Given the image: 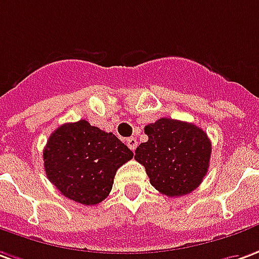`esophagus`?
I'll list each match as a JSON object with an SVG mask.
<instances>
[{
	"label": "esophagus",
	"instance_id": "obj_1",
	"mask_svg": "<svg viewBox=\"0 0 259 259\" xmlns=\"http://www.w3.org/2000/svg\"><path fill=\"white\" fill-rule=\"evenodd\" d=\"M126 144H127V147H129L130 150H133V151H135L136 147H137V140H136L135 137H129V139H127V142H126Z\"/></svg>",
	"mask_w": 259,
	"mask_h": 259
}]
</instances>
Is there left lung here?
I'll return each instance as SVG.
<instances>
[{
    "instance_id": "left-lung-1",
    "label": "left lung",
    "mask_w": 259,
    "mask_h": 259,
    "mask_svg": "<svg viewBox=\"0 0 259 259\" xmlns=\"http://www.w3.org/2000/svg\"><path fill=\"white\" fill-rule=\"evenodd\" d=\"M148 140L136 148V161L146 168L150 184L162 195L184 196L207 174L211 143L193 123L161 117L147 124Z\"/></svg>"
}]
</instances>
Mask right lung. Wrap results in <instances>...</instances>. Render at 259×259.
Masks as SVG:
<instances>
[{
	"instance_id": "1",
	"label": "right lung",
	"mask_w": 259,
	"mask_h": 259,
	"mask_svg": "<svg viewBox=\"0 0 259 259\" xmlns=\"http://www.w3.org/2000/svg\"><path fill=\"white\" fill-rule=\"evenodd\" d=\"M132 158L133 151L113 133L84 119L54 130L43 150L49 181L61 195L87 206L109 195L117 168Z\"/></svg>"
}]
</instances>
